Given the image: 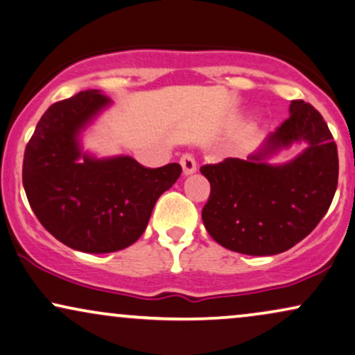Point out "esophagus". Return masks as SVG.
I'll return each mask as SVG.
<instances>
[{
    "label": "esophagus",
    "instance_id": "obj_1",
    "mask_svg": "<svg viewBox=\"0 0 355 355\" xmlns=\"http://www.w3.org/2000/svg\"><path fill=\"white\" fill-rule=\"evenodd\" d=\"M180 165H182L183 173H185V175H191V173L196 172L195 157H193L190 152H185V154L180 157Z\"/></svg>",
    "mask_w": 355,
    "mask_h": 355
}]
</instances>
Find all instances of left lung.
I'll return each mask as SVG.
<instances>
[{
    "mask_svg": "<svg viewBox=\"0 0 355 355\" xmlns=\"http://www.w3.org/2000/svg\"><path fill=\"white\" fill-rule=\"evenodd\" d=\"M306 140L309 147L284 166L263 159L280 146ZM209 198L201 211L206 231L223 248L248 255L285 252L321 221L339 177L338 146L322 116L293 100L290 116L248 160L227 157L200 168Z\"/></svg>",
    "mask_w": 355,
    "mask_h": 355,
    "instance_id": "obj_1",
    "label": "left lung"
}]
</instances>
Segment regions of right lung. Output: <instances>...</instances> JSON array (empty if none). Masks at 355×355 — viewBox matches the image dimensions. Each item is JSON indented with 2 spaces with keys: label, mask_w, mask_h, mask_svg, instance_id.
Masks as SVG:
<instances>
[{
  "label": "right lung",
  "mask_w": 355,
  "mask_h": 355,
  "mask_svg": "<svg viewBox=\"0 0 355 355\" xmlns=\"http://www.w3.org/2000/svg\"><path fill=\"white\" fill-rule=\"evenodd\" d=\"M107 103L98 89L53 103L35 125L22 162V185L40 224L88 254L134 244L155 201L182 173L178 164L149 168L131 157L98 160L82 154L80 129Z\"/></svg>",
  "instance_id": "1"
}]
</instances>
